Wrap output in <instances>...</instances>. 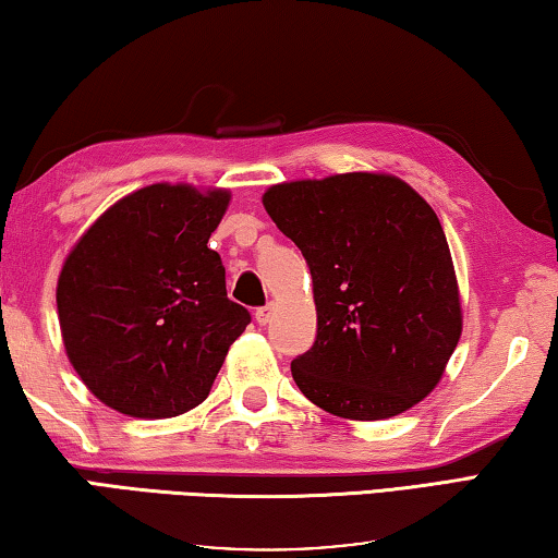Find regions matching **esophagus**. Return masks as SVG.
<instances>
[{
	"label": "esophagus",
	"mask_w": 558,
	"mask_h": 558,
	"mask_svg": "<svg viewBox=\"0 0 558 558\" xmlns=\"http://www.w3.org/2000/svg\"><path fill=\"white\" fill-rule=\"evenodd\" d=\"M270 315H272V303L258 307V311H255V320H258V325H268Z\"/></svg>",
	"instance_id": "34e87169"
}]
</instances>
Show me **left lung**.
<instances>
[{
  "mask_svg": "<svg viewBox=\"0 0 558 558\" xmlns=\"http://www.w3.org/2000/svg\"><path fill=\"white\" fill-rule=\"evenodd\" d=\"M311 268L313 348L293 360L307 400L344 420H387L424 400L462 335L452 253L435 210L387 173L270 185L263 196Z\"/></svg>",
  "mask_w": 558,
  "mask_h": 558,
  "instance_id": "obj_1",
  "label": "left lung"
}]
</instances>
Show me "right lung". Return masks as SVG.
I'll return each instance as SVG.
<instances>
[{
  "label": "right lung",
  "mask_w": 558,
  "mask_h": 558,
  "mask_svg": "<svg viewBox=\"0 0 558 558\" xmlns=\"http://www.w3.org/2000/svg\"><path fill=\"white\" fill-rule=\"evenodd\" d=\"M231 193L154 183L78 238L57 282L66 357L96 400L166 420L206 400L251 313L228 300L208 238Z\"/></svg>",
  "instance_id": "obj_1"
}]
</instances>
